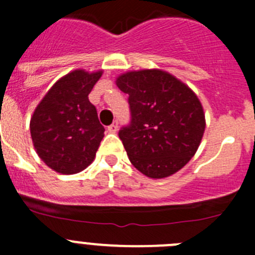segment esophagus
Wrapping results in <instances>:
<instances>
[{
	"mask_svg": "<svg viewBox=\"0 0 255 255\" xmlns=\"http://www.w3.org/2000/svg\"><path fill=\"white\" fill-rule=\"evenodd\" d=\"M118 128H119L118 121H114L110 126H108V131L111 132V134H115V132L118 131Z\"/></svg>",
	"mask_w": 255,
	"mask_h": 255,
	"instance_id": "esophagus-1",
	"label": "esophagus"
}]
</instances>
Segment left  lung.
<instances>
[{
	"label": "left lung",
	"instance_id": "8db88e82",
	"mask_svg": "<svg viewBox=\"0 0 255 255\" xmlns=\"http://www.w3.org/2000/svg\"><path fill=\"white\" fill-rule=\"evenodd\" d=\"M129 95L131 123L119 131L132 165L151 179L173 175L195 155L205 130L202 103L193 90L159 69L116 79Z\"/></svg>",
	"mask_w": 255,
	"mask_h": 255
}]
</instances>
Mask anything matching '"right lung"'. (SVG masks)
<instances>
[{"label":"right lung","mask_w":255,"mask_h":255,"mask_svg":"<svg viewBox=\"0 0 255 255\" xmlns=\"http://www.w3.org/2000/svg\"><path fill=\"white\" fill-rule=\"evenodd\" d=\"M101 75L103 70L69 72L52 85L33 111L30 121L33 146L56 173H80L95 159L105 129L89 94Z\"/></svg>","instance_id":"obj_1"}]
</instances>
